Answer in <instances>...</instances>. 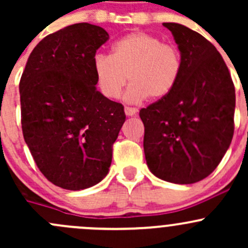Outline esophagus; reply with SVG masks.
<instances>
[{"mask_svg":"<svg viewBox=\"0 0 248 248\" xmlns=\"http://www.w3.org/2000/svg\"><path fill=\"white\" fill-rule=\"evenodd\" d=\"M137 112H138V110L136 108H129V107H124V114L127 115V116H136Z\"/></svg>","mask_w":248,"mask_h":248,"instance_id":"34e87169","label":"esophagus"}]
</instances>
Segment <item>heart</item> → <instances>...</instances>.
<instances>
[{
    "label": "heart",
    "instance_id": "heart-1",
    "mask_svg": "<svg viewBox=\"0 0 248 248\" xmlns=\"http://www.w3.org/2000/svg\"><path fill=\"white\" fill-rule=\"evenodd\" d=\"M182 71L179 49L146 32H133L115 42L111 55H97L93 73L104 97L116 99L124 86L129 102L159 101L171 93Z\"/></svg>",
    "mask_w": 248,
    "mask_h": 248
}]
</instances>
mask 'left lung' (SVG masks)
Here are the masks:
<instances>
[{"instance_id":"left-lung-1","label":"left lung","mask_w":248,"mask_h":248,"mask_svg":"<svg viewBox=\"0 0 248 248\" xmlns=\"http://www.w3.org/2000/svg\"><path fill=\"white\" fill-rule=\"evenodd\" d=\"M182 59L176 86L140 110L150 171L179 185L198 182L216 169L234 134L235 89L217 49L181 24L163 22Z\"/></svg>"}]
</instances>
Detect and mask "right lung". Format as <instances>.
<instances>
[{
  "label": "right lung",
  "mask_w": 248,
  "mask_h": 248,
  "mask_svg": "<svg viewBox=\"0 0 248 248\" xmlns=\"http://www.w3.org/2000/svg\"><path fill=\"white\" fill-rule=\"evenodd\" d=\"M108 39L87 22L64 27L37 44L20 79L25 142L42 174L69 191L107 176L126 120L124 106L96 87L93 60Z\"/></svg>",
  "instance_id": "obj_1"
}]
</instances>
